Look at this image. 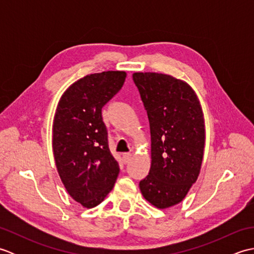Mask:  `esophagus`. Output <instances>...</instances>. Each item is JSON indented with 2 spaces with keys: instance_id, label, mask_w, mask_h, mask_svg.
<instances>
[{
  "instance_id": "34e87169",
  "label": "esophagus",
  "mask_w": 254,
  "mask_h": 254,
  "mask_svg": "<svg viewBox=\"0 0 254 254\" xmlns=\"http://www.w3.org/2000/svg\"><path fill=\"white\" fill-rule=\"evenodd\" d=\"M131 157H132V155L130 154V153H124L123 155H122V158H123V161L126 164H127L128 161L131 160Z\"/></svg>"
}]
</instances>
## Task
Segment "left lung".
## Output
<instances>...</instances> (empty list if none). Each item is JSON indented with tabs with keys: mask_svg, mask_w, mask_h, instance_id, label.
<instances>
[{
	"mask_svg": "<svg viewBox=\"0 0 254 254\" xmlns=\"http://www.w3.org/2000/svg\"><path fill=\"white\" fill-rule=\"evenodd\" d=\"M150 127V169L139 182L142 195L165 209L180 203L195 183L205 147L204 115L197 95L171 75L135 72Z\"/></svg>",
	"mask_w": 254,
	"mask_h": 254,
	"instance_id": "1",
	"label": "left lung"
}]
</instances>
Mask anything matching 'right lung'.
I'll return each instance as SVG.
<instances>
[{"mask_svg": "<svg viewBox=\"0 0 254 254\" xmlns=\"http://www.w3.org/2000/svg\"><path fill=\"white\" fill-rule=\"evenodd\" d=\"M126 77L124 71L86 75L58 102L52 126L57 170L67 193L86 208L104 201L120 171L108 146L101 109L122 88Z\"/></svg>", "mask_w": 254, "mask_h": 254, "instance_id": "1", "label": "right lung"}]
</instances>
